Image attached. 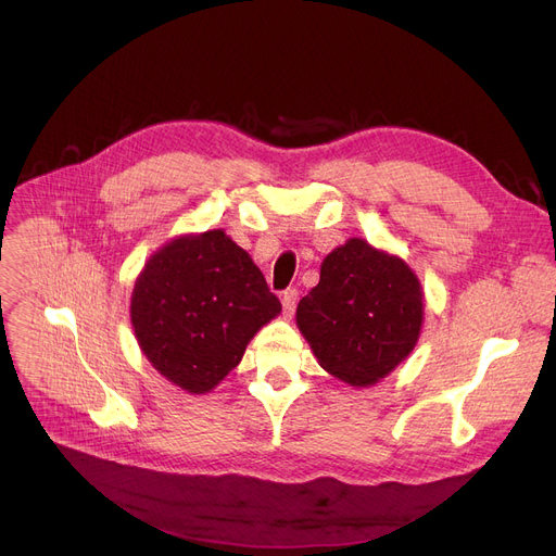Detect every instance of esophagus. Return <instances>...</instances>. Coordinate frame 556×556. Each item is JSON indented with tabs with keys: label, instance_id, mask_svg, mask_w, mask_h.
<instances>
[{
	"label": "esophagus",
	"instance_id": "esophagus-1",
	"mask_svg": "<svg viewBox=\"0 0 556 556\" xmlns=\"http://www.w3.org/2000/svg\"><path fill=\"white\" fill-rule=\"evenodd\" d=\"M298 300H300L298 288H286V290H283V295H281V306H283L286 315H290V313L295 311V306H298Z\"/></svg>",
	"mask_w": 556,
	"mask_h": 556
}]
</instances>
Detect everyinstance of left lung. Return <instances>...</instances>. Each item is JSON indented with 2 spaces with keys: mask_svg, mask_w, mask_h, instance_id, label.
Returning <instances> with one entry per match:
<instances>
[{
  "mask_svg": "<svg viewBox=\"0 0 556 556\" xmlns=\"http://www.w3.org/2000/svg\"><path fill=\"white\" fill-rule=\"evenodd\" d=\"M424 317L415 273L363 239L336 248L302 298L298 325L329 374L371 386L413 352Z\"/></svg>",
  "mask_w": 556,
  "mask_h": 556,
  "instance_id": "obj_1",
  "label": "left lung"
}]
</instances>
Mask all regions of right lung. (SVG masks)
<instances>
[{"mask_svg": "<svg viewBox=\"0 0 556 556\" xmlns=\"http://www.w3.org/2000/svg\"><path fill=\"white\" fill-rule=\"evenodd\" d=\"M279 311L266 277L220 229L175 239L155 252L130 304L146 358L193 394L218 386Z\"/></svg>", "mask_w": 556, "mask_h": 556, "instance_id": "right-lung-1", "label": "right lung"}]
</instances>
